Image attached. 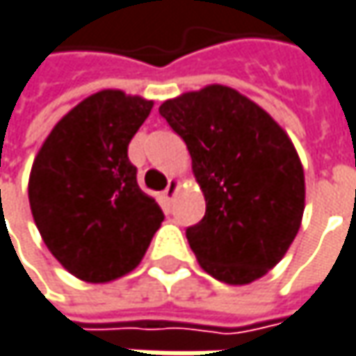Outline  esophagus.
Instances as JSON below:
<instances>
[{"label": "esophagus", "instance_id": "esophagus-1", "mask_svg": "<svg viewBox=\"0 0 356 356\" xmlns=\"http://www.w3.org/2000/svg\"><path fill=\"white\" fill-rule=\"evenodd\" d=\"M177 189H179V181L177 179H171V181H169V185H167V189L163 191V199H165V203H173Z\"/></svg>", "mask_w": 356, "mask_h": 356}]
</instances>
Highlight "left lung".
I'll list each match as a JSON object with an SVG mask.
<instances>
[{
    "label": "left lung",
    "instance_id": "8db88e82",
    "mask_svg": "<svg viewBox=\"0 0 356 356\" xmlns=\"http://www.w3.org/2000/svg\"><path fill=\"white\" fill-rule=\"evenodd\" d=\"M161 116L191 155L205 197L187 227L199 266L241 286L282 260L304 213V169L284 129L256 102L221 84L165 100Z\"/></svg>",
    "mask_w": 356,
    "mask_h": 356
}]
</instances>
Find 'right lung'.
Returning <instances> with one entry per match:
<instances>
[{"label":"right lung","mask_w":356,"mask_h":356,"mask_svg":"<svg viewBox=\"0 0 356 356\" xmlns=\"http://www.w3.org/2000/svg\"><path fill=\"white\" fill-rule=\"evenodd\" d=\"M151 108L153 100L100 90L54 127L33 159V221L54 258L84 282L133 272L165 220L129 161V143Z\"/></svg>","instance_id":"right-lung-1"}]
</instances>
